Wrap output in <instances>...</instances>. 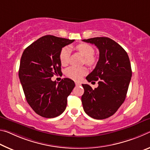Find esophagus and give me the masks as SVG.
Masks as SVG:
<instances>
[{
	"label": "esophagus",
	"mask_w": 150,
	"mask_h": 150,
	"mask_svg": "<svg viewBox=\"0 0 150 150\" xmlns=\"http://www.w3.org/2000/svg\"><path fill=\"white\" fill-rule=\"evenodd\" d=\"M75 84H76V86H81V83L78 82H76Z\"/></svg>",
	"instance_id": "esophagus-1"
}]
</instances>
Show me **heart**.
I'll return each mask as SVG.
<instances>
[{
    "label": "heart",
    "mask_w": 150,
    "mask_h": 150,
    "mask_svg": "<svg viewBox=\"0 0 150 150\" xmlns=\"http://www.w3.org/2000/svg\"><path fill=\"white\" fill-rule=\"evenodd\" d=\"M76 48L85 57V62L88 66H93L96 62V58L94 57V49L88 44H80L76 46ZM70 50L66 46L61 50L60 52V61L61 64L65 66L68 63L70 57ZM87 70L86 68H78L75 66H70L65 71L66 75L70 78L75 80H79L86 74Z\"/></svg>",
    "instance_id": "obj_1"
}]
</instances>
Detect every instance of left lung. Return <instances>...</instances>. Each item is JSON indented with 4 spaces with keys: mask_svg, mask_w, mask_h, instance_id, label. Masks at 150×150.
I'll use <instances>...</instances> for the list:
<instances>
[{
    "mask_svg": "<svg viewBox=\"0 0 150 150\" xmlns=\"http://www.w3.org/2000/svg\"><path fill=\"white\" fill-rule=\"evenodd\" d=\"M82 41L96 46L99 60L86 80L98 81V86L92 89L82 84L84 89L82 103L84 112L96 120L114 115L126 99L132 77L129 59L126 50L108 37H96Z\"/></svg>",
    "mask_w": 150,
    "mask_h": 150,
    "instance_id": "1",
    "label": "left lung"
}]
</instances>
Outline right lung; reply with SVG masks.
Masks as SVG:
<instances>
[{"mask_svg": "<svg viewBox=\"0 0 150 150\" xmlns=\"http://www.w3.org/2000/svg\"><path fill=\"white\" fill-rule=\"evenodd\" d=\"M74 40L46 35L38 38L24 50L18 76L26 100L39 116L53 118L62 114L74 82L64 78L60 82L51 80L60 74V52Z\"/></svg>", "mask_w": 150, "mask_h": 150, "instance_id": "add662e5", "label": "right lung"}]
</instances>
